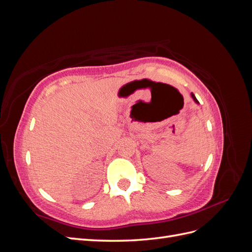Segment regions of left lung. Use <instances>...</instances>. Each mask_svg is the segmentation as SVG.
<instances>
[{
  "label": "left lung",
  "mask_w": 252,
  "mask_h": 252,
  "mask_svg": "<svg viewBox=\"0 0 252 252\" xmlns=\"http://www.w3.org/2000/svg\"><path fill=\"white\" fill-rule=\"evenodd\" d=\"M191 96H192V98H193V100H194V102H195V103H199V101L196 100V97L194 96V94H191Z\"/></svg>",
  "instance_id": "8db88e82"
}]
</instances>
